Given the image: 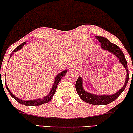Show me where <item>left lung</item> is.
I'll list each match as a JSON object with an SVG mask.
<instances>
[{
	"instance_id": "obj_1",
	"label": "left lung",
	"mask_w": 133,
	"mask_h": 133,
	"mask_svg": "<svg viewBox=\"0 0 133 133\" xmlns=\"http://www.w3.org/2000/svg\"><path fill=\"white\" fill-rule=\"evenodd\" d=\"M96 38L99 40L101 43V48L103 50H106L110 53L113 54L119 59V61L121 63V64L124 67L126 71V79L125 83L119 90L112 95H95L92 93L88 92L84 90L83 87V79L81 77H79V79L76 81L75 88L80 98L86 103L92 104V105H107L115 101L116 99H117V97L122 94V92H124V89L128 83L129 75H128L127 61H126L124 53L117 45L111 43L103 36H96Z\"/></svg>"
}]
</instances>
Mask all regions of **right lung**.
Returning a JSON list of instances; mask_svg holds the SVG:
<instances>
[{"instance_id":"obj_1","label":"right lung","mask_w":133,"mask_h":133,"mask_svg":"<svg viewBox=\"0 0 133 133\" xmlns=\"http://www.w3.org/2000/svg\"><path fill=\"white\" fill-rule=\"evenodd\" d=\"M26 44V41L25 42L23 43L22 44H21L20 45H18L17 48H16L15 50H14L12 53L10 54V56H9V58H11V56H12V54L14 53V52H17L19 50L22 49L23 47ZM67 72L68 70H63L62 72H61L60 73H58V75H56L55 78H54V84L52 85V88H51V90H50V93L48 94L47 96H45L44 97H43V98H41V99H33V100H22V99H19V98H18L17 97H16L15 95H13L12 92H11V91L9 90V89L8 88L7 85V83H5V85H6V88H7V90L9 92L10 95L11 96V97H13L14 99H15L16 101H18V103H20L22 105H31V106H36V105H42V104H44V103H48L50 101H51L52 99V97H53V95H54V93L56 92V87H57V85H58V83H59V81H61V79H62L63 77H64L65 75H66ZM0 76H1V70H0Z\"/></svg>"}]
</instances>
